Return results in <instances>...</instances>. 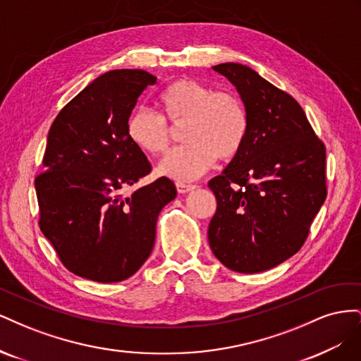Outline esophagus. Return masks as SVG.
Here are the masks:
<instances>
[{"instance_id": "obj_1", "label": "esophagus", "mask_w": 361, "mask_h": 361, "mask_svg": "<svg viewBox=\"0 0 361 361\" xmlns=\"http://www.w3.org/2000/svg\"><path fill=\"white\" fill-rule=\"evenodd\" d=\"M176 188H178V191H179L180 194H185V192H190V191L195 190L197 187H195V185H191V183L178 182V183H176Z\"/></svg>"}]
</instances>
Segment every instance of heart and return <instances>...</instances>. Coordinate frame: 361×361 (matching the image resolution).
Wrapping results in <instances>:
<instances>
[{
  "instance_id": "obj_1",
  "label": "heart",
  "mask_w": 361,
  "mask_h": 361,
  "mask_svg": "<svg viewBox=\"0 0 361 361\" xmlns=\"http://www.w3.org/2000/svg\"><path fill=\"white\" fill-rule=\"evenodd\" d=\"M159 105L173 128L185 125L183 140L188 141L159 162L162 176L192 180L209 170L216 158L228 161L243 150L248 116L236 94L214 92L194 80H178L159 94ZM169 126L161 116L138 106L128 117L126 133L137 147L159 155L171 143Z\"/></svg>"
}]
</instances>
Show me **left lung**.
<instances>
[{
	"mask_svg": "<svg viewBox=\"0 0 361 361\" xmlns=\"http://www.w3.org/2000/svg\"><path fill=\"white\" fill-rule=\"evenodd\" d=\"M212 71L241 96L248 134L243 150L207 183L216 197L207 239L224 267L255 274L304 244L326 197L325 147L300 104L256 71L239 63Z\"/></svg>",
	"mask_w": 361,
	"mask_h": 361,
	"instance_id": "1",
	"label": "left lung"
}]
</instances>
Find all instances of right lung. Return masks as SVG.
I'll return each mask as SVG.
<instances>
[{"label":"right lung","mask_w":361,"mask_h":361,"mask_svg":"<svg viewBox=\"0 0 361 361\" xmlns=\"http://www.w3.org/2000/svg\"><path fill=\"white\" fill-rule=\"evenodd\" d=\"M157 76L141 69L97 76L63 108L48 134L36 178L40 231L75 276L116 283L129 279L155 245L161 209L176 197L162 176L135 190L150 173L145 152L129 140L128 117Z\"/></svg>","instance_id":"1"}]
</instances>
